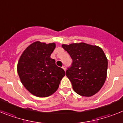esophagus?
I'll list each match as a JSON object with an SVG mask.
<instances>
[{
    "instance_id": "esophagus-1",
    "label": "esophagus",
    "mask_w": 123,
    "mask_h": 123,
    "mask_svg": "<svg viewBox=\"0 0 123 123\" xmlns=\"http://www.w3.org/2000/svg\"><path fill=\"white\" fill-rule=\"evenodd\" d=\"M62 68L64 71H66V66H63L62 67Z\"/></svg>"
}]
</instances>
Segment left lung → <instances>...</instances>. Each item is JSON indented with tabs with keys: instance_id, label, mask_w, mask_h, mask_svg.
<instances>
[{
	"instance_id": "left-lung-1",
	"label": "left lung",
	"mask_w": 123,
	"mask_h": 123,
	"mask_svg": "<svg viewBox=\"0 0 123 123\" xmlns=\"http://www.w3.org/2000/svg\"><path fill=\"white\" fill-rule=\"evenodd\" d=\"M73 59L66 71L74 91L82 96H93L105 84L108 60L103 49L86 43L62 44Z\"/></svg>"
}]
</instances>
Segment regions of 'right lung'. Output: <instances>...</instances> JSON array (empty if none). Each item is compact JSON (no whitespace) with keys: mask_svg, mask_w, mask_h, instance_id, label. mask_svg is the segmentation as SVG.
Instances as JSON below:
<instances>
[{"mask_svg":"<svg viewBox=\"0 0 123 123\" xmlns=\"http://www.w3.org/2000/svg\"><path fill=\"white\" fill-rule=\"evenodd\" d=\"M54 43L35 42L27 47L17 64V73L22 84L36 96L47 97L58 89L60 81L66 75L61 68L55 65L50 55Z\"/></svg>","mask_w":123,"mask_h":123,"instance_id":"add662e5","label":"right lung"}]
</instances>
